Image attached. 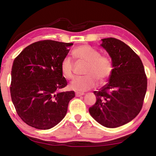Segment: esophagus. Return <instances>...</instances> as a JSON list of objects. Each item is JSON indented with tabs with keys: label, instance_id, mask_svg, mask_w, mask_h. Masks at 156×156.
Listing matches in <instances>:
<instances>
[{
	"label": "esophagus",
	"instance_id": "34e87169",
	"mask_svg": "<svg viewBox=\"0 0 156 156\" xmlns=\"http://www.w3.org/2000/svg\"><path fill=\"white\" fill-rule=\"evenodd\" d=\"M84 95V93H83V92H76V96L77 97H81V96H83Z\"/></svg>",
	"mask_w": 156,
	"mask_h": 156
}]
</instances>
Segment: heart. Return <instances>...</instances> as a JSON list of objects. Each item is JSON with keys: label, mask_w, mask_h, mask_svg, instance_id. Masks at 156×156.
<instances>
[{"label": "heart", "mask_w": 156, "mask_h": 156, "mask_svg": "<svg viewBox=\"0 0 156 156\" xmlns=\"http://www.w3.org/2000/svg\"><path fill=\"white\" fill-rule=\"evenodd\" d=\"M75 59L87 63L83 77L75 78L69 84L72 90L85 92L94 88L97 80L100 84L107 81L110 77L113 66L111 58L107 55H101L97 49L87 45H82L75 48L72 52ZM61 71L63 76L68 80L74 78V64L71 59L65 58L61 63Z\"/></svg>", "instance_id": "obj_1"}]
</instances>
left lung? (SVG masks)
Listing matches in <instances>:
<instances>
[{
    "mask_svg": "<svg viewBox=\"0 0 156 156\" xmlns=\"http://www.w3.org/2000/svg\"><path fill=\"white\" fill-rule=\"evenodd\" d=\"M102 48L112 59L113 70L108 83L98 91L89 112L108 128L123 125L141 110L147 90V76L140 58L129 46L113 37L102 39Z\"/></svg>",
    "mask_w": 156,
    "mask_h": 156,
    "instance_id": "obj_1",
    "label": "left lung"
}]
</instances>
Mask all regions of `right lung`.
Wrapping results in <instances>:
<instances>
[{"instance_id":"obj_1","label":"right lung","mask_w":156,"mask_h":156,"mask_svg":"<svg viewBox=\"0 0 156 156\" xmlns=\"http://www.w3.org/2000/svg\"><path fill=\"white\" fill-rule=\"evenodd\" d=\"M72 43L43 40L28 45L12 66L10 87L16 113L26 124L38 129L58 125L66 115L74 91L60 90L67 86L61 63Z\"/></svg>"}]
</instances>
